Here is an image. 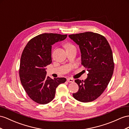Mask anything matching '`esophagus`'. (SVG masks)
<instances>
[{
    "label": "esophagus",
    "instance_id": "34e87169",
    "mask_svg": "<svg viewBox=\"0 0 129 129\" xmlns=\"http://www.w3.org/2000/svg\"><path fill=\"white\" fill-rule=\"evenodd\" d=\"M67 81L68 82H70V83H73V82H74V80L72 78H68L67 79Z\"/></svg>",
    "mask_w": 129,
    "mask_h": 129
}]
</instances>
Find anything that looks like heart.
Returning a JSON list of instances; mask_svg holds the SVG:
<instances>
[{
	"instance_id": "b5f03b06",
	"label": "heart",
	"mask_w": 129,
	"mask_h": 129,
	"mask_svg": "<svg viewBox=\"0 0 129 129\" xmlns=\"http://www.w3.org/2000/svg\"><path fill=\"white\" fill-rule=\"evenodd\" d=\"M64 47L66 48V49H70V48H71L75 47V46L70 42H67L64 45Z\"/></svg>"
}]
</instances>
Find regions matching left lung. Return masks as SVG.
Wrapping results in <instances>:
<instances>
[{"mask_svg":"<svg viewBox=\"0 0 129 129\" xmlns=\"http://www.w3.org/2000/svg\"><path fill=\"white\" fill-rule=\"evenodd\" d=\"M69 36L79 45L81 64L89 72L84 81H75L79 89L72 95L80 102L93 101L103 93L113 73L114 63L110 45L103 35L95 33L88 31Z\"/></svg>","mask_w":129,"mask_h":129,"instance_id":"obj_1","label":"left lung"}]
</instances>
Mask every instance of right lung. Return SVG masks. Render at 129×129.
Segmentation results:
<instances>
[{"mask_svg": "<svg viewBox=\"0 0 129 129\" xmlns=\"http://www.w3.org/2000/svg\"><path fill=\"white\" fill-rule=\"evenodd\" d=\"M67 35L44 33L32 38L21 58L19 74L28 96L39 104H47L54 99L56 88L65 83L63 77L52 79L46 76V67L52 62V45L64 40Z\"/></svg>", "mask_w": 129, "mask_h": 129, "instance_id": "add662e5", "label": "right lung"}]
</instances>
